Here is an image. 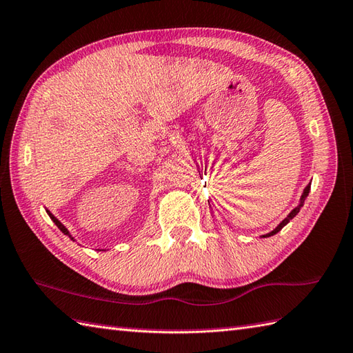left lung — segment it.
I'll return each instance as SVG.
<instances>
[{"mask_svg":"<svg viewBox=\"0 0 353 353\" xmlns=\"http://www.w3.org/2000/svg\"><path fill=\"white\" fill-rule=\"evenodd\" d=\"M309 191H310V183L306 186L305 191H303V194H301V199H300V203H299V206H295V208H294L291 212L288 214V217H286L285 220H283V222H281L277 228H275L274 231L268 232V234H265V236H261V237H271V236H274V234H277L279 231H281V228H283V226H286L289 222H291V220L296 216V214L300 212V208L303 206V203H305V200H306V197H307V194H309Z\"/></svg>","mask_w":353,"mask_h":353,"instance_id":"1","label":"left lung"}]
</instances>
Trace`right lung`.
<instances>
[{
  "label": "right lung",
  "mask_w": 353,
  "mask_h": 353,
  "mask_svg": "<svg viewBox=\"0 0 353 353\" xmlns=\"http://www.w3.org/2000/svg\"><path fill=\"white\" fill-rule=\"evenodd\" d=\"M47 214H48V216H50V219H52V220H53V223H54V225H57V226H58V228H59V230H61V231H62V232H64V234H65V236H68V237H70V239H72V240H74V239H73V237H72V236H70V232H68V230H67V228H65V226H64V225H62V223H61V222H59V220H58V219H57V217H54V216H53V214H52V212H50V211H47Z\"/></svg>",
  "instance_id": "obj_1"
}]
</instances>
